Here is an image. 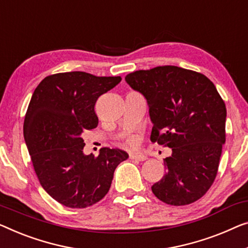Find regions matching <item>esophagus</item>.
Here are the masks:
<instances>
[{"label":"esophagus","mask_w":248,"mask_h":248,"mask_svg":"<svg viewBox=\"0 0 248 248\" xmlns=\"http://www.w3.org/2000/svg\"><path fill=\"white\" fill-rule=\"evenodd\" d=\"M129 158L132 160H138V161H143L147 159L146 156H143V155H138V154H130L129 155Z\"/></svg>","instance_id":"34e87169"}]
</instances>
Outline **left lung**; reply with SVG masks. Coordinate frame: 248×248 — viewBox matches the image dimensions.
<instances>
[{"instance_id": "1", "label": "left lung", "mask_w": 248, "mask_h": 248, "mask_svg": "<svg viewBox=\"0 0 248 248\" xmlns=\"http://www.w3.org/2000/svg\"><path fill=\"white\" fill-rule=\"evenodd\" d=\"M125 81L147 99L151 142L172 150L153 193L173 206L198 201L216 178L226 140V106L215 84L202 73L175 65L138 70Z\"/></svg>"}]
</instances>
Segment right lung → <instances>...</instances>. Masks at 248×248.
<instances>
[{
    "mask_svg": "<svg viewBox=\"0 0 248 248\" xmlns=\"http://www.w3.org/2000/svg\"><path fill=\"white\" fill-rule=\"evenodd\" d=\"M121 77L82 71L44 78L33 92L23 134L43 189L63 206L86 208L105 197L114 169L128 158L118 148H101L98 157L83 154L82 134L97 128L94 105Z\"/></svg>",
    "mask_w": 248,
    "mask_h": 248,
    "instance_id": "1",
    "label": "right lung"
}]
</instances>
